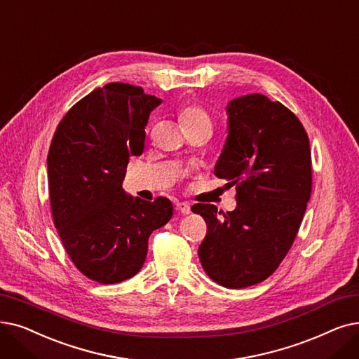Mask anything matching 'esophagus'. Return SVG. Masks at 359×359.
I'll list each match as a JSON object with an SVG mask.
<instances>
[{
    "instance_id": "34e87169",
    "label": "esophagus",
    "mask_w": 359,
    "mask_h": 359,
    "mask_svg": "<svg viewBox=\"0 0 359 359\" xmlns=\"http://www.w3.org/2000/svg\"><path fill=\"white\" fill-rule=\"evenodd\" d=\"M176 210L180 212V214H189L191 212V205L188 204V202H177L176 204Z\"/></svg>"
}]
</instances>
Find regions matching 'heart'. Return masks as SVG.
Listing matches in <instances>:
<instances>
[{
    "instance_id": "heart-1",
    "label": "heart",
    "mask_w": 359,
    "mask_h": 359,
    "mask_svg": "<svg viewBox=\"0 0 359 359\" xmlns=\"http://www.w3.org/2000/svg\"><path fill=\"white\" fill-rule=\"evenodd\" d=\"M177 118L186 135H205L211 136L214 130V120L211 114L199 104H188L179 110Z\"/></svg>"
}]
</instances>
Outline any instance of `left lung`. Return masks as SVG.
<instances>
[{"instance_id":"8db88e82","label":"left lung","mask_w":359,"mask_h":359,"mask_svg":"<svg viewBox=\"0 0 359 359\" xmlns=\"http://www.w3.org/2000/svg\"><path fill=\"white\" fill-rule=\"evenodd\" d=\"M229 136L214 175L236 186L238 205L195 204L207 223L198 255L205 273L229 289L270 277L298 235L313 191L305 128L282 102L259 93L227 105Z\"/></svg>"}]
</instances>
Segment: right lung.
Masks as SVG:
<instances>
[{"label": "right lung", "mask_w": 359, "mask_h": 359, "mask_svg": "<svg viewBox=\"0 0 359 359\" xmlns=\"http://www.w3.org/2000/svg\"><path fill=\"white\" fill-rule=\"evenodd\" d=\"M161 100L141 86L93 89L61 118L48 151L51 212L58 236L83 276L114 285L142 269L148 239L173 215L164 196H126L130 155H141L149 113Z\"/></svg>", "instance_id": "obj_1"}]
</instances>
